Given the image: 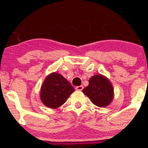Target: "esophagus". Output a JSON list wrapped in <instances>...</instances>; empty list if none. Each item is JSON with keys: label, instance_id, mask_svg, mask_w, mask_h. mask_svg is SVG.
<instances>
[{"label": "esophagus", "instance_id": "1", "mask_svg": "<svg viewBox=\"0 0 148 148\" xmlns=\"http://www.w3.org/2000/svg\"><path fill=\"white\" fill-rule=\"evenodd\" d=\"M84 89V87L83 86H78V87H75V90H79V91H82V90H83Z\"/></svg>", "mask_w": 148, "mask_h": 148}]
</instances>
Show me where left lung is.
Returning <instances> with one entry per match:
<instances>
[{
    "mask_svg": "<svg viewBox=\"0 0 148 148\" xmlns=\"http://www.w3.org/2000/svg\"><path fill=\"white\" fill-rule=\"evenodd\" d=\"M113 87L107 77L99 74L92 76L89 85L83 90V92L95 105L104 108L109 105L113 99Z\"/></svg>",
    "mask_w": 148,
    "mask_h": 148,
    "instance_id": "8db88e82",
    "label": "left lung"
}]
</instances>
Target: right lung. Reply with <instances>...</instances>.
I'll use <instances>...</instances> for the list:
<instances>
[{"instance_id": "add662e5", "label": "right lung", "mask_w": 148, "mask_h": 148, "mask_svg": "<svg viewBox=\"0 0 148 148\" xmlns=\"http://www.w3.org/2000/svg\"><path fill=\"white\" fill-rule=\"evenodd\" d=\"M75 91L74 87L61 74L53 73L45 78L40 88V100L52 109L61 107Z\"/></svg>"}]
</instances>
